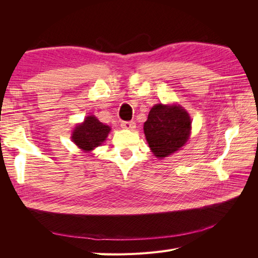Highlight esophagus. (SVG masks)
<instances>
[{
	"label": "esophagus",
	"instance_id": "34e87169",
	"mask_svg": "<svg viewBox=\"0 0 258 258\" xmlns=\"http://www.w3.org/2000/svg\"><path fill=\"white\" fill-rule=\"evenodd\" d=\"M121 127L127 130H135L136 128V122L135 121H122Z\"/></svg>",
	"mask_w": 258,
	"mask_h": 258
}]
</instances>
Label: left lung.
I'll return each mask as SVG.
<instances>
[{"instance_id": "1", "label": "left lung", "mask_w": 258, "mask_h": 258, "mask_svg": "<svg viewBox=\"0 0 258 258\" xmlns=\"http://www.w3.org/2000/svg\"><path fill=\"white\" fill-rule=\"evenodd\" d=\"M148 146L157 158H165L177 152L188 141L191 119L178 104H156L144 122Z\"/></svg>"}]
</instances>
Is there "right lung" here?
Instances as JSON below:
<instances>
[{"instance_id":"1","label":"right lung","mask_w":258,"mask_h":258,"mask_svg":"<svg viewBox=\"0 0 258 258\" xmlns=\"http://www.w3.org/2000/svg\"><path fill=\"white\" fill-rule=\"evenodd\" d=\"M111 128L101 122L96 116L90 115L77 124L72 134V141L84 152H90L102 144Z\"/></svg>"}]
</instances>
